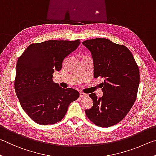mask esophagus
Instances as JSON below:
<instances>
[{"instance_id":"1","label":"esophagus","mask_w":156,"mask_h":156,"mask_svg":"<svg viewBox=\"0 0 156 156\" xmlns=\"http://www.w3.org/2000/svg\"><path fill=\"white\" fill-rule=\"evenodd\" d=\"M80 97L81 98L86 97H88V94H85V93H83V92H80Z\"/></svg>"}]
</instances>
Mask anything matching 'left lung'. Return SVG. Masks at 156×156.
<instances>
[{"label": "left lung", "mask_w": 156, "mask_h": 156, "mask_svg": "<svg viewBox=\"0 0 156 156\" xmlns=\"http://www.w3.org/2000/svg\"><path fill=\"white\" fill-rule=\"evenodd\" d=\"M89 49L94 63V77L104 79L101 83L103 95L89 94L93 106L85 111L97 126L109 127L122 121L137 97L140 72L132 53L126 46L105 38L82 42Z\"/></svg>", "instance_id": "8db88e82"}]
</instances>
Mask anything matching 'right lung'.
Returning <instances> with one entry per match:
<instances>
[{
    "instance_id": "right-lung-1",
    "label": "right lung",
    "mask_w": 156,
    "mask_h": 156,
    "mask_svg": "<svg viewBox=\"0 0 156 156\" xmlns=\"http://www.w3.org/2000/svg\"><path fill=\"white\" fill-rule=\"evenodd\" d=\"M80 40H48L31 44L16 64L14 88L22 108L33 121L53 125L64 118L68 105L80 97L77 90L53 81L64 59L76 49Z\"/></svg>"
}]
</instances>
